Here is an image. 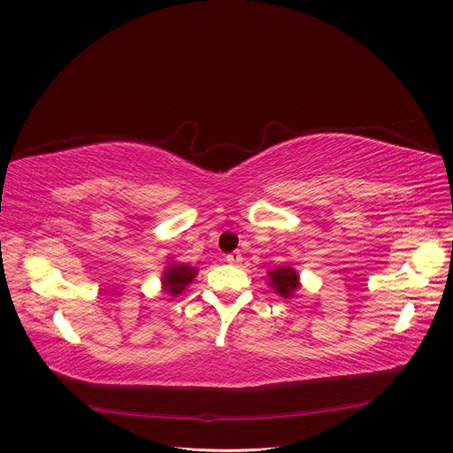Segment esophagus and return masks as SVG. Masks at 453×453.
Here are the masks:
<instances>
[{"instance_id":"obj_1","label":"esophagus","mask_w":453,"mask_h":453,"mask_svg":"<svg viewBox=\"0 0 453 453\" xmlns=\"http://www.w3.org/2000/svg\"><path fill=\"white\" fill-rule=\"evenodd\" d=\"M226 261L229 265H241L242 263V254L241 252H231L226 256Z\"/></svg>"}]
</instances>
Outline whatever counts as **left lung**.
I'll use <instances>...</instances> for the list:
<instances>
[{"instance_id":"left-lung-1","label":"left lung","mask_w":453,"mask_h":453,"mask_svg":"<svg viewBox=\"0 0 453 453\" xmlns=\"http://www.w3.org/2000/svg\"><path fill=\"white\" fill-rule=\"evenodd\" d=\"M271 288L280 293L281 296H291L293 291L298 289V274L291 266H278L273 273H269Z\"/></svg>"}]
</instances>
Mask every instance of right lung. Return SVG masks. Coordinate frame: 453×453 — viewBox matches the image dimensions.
<instances>
[{
  "instance_id": "1",
  "label": "right lung",
  "mask_w": 453,
  "mask_h": 453,
  "mask_svg": "<svg viewBox=\"0 0 453 453\" xmlns=\"http://www.w3.org/2000/svg\"><path fill=\"white\" fill-rule=\"evenodd\" d=\"M194 276H196V269H190L188 265H172L164 274L165 293H170L172 296L180 295L182 289L194 280Z\"/></svg>"
}]
</instances>
